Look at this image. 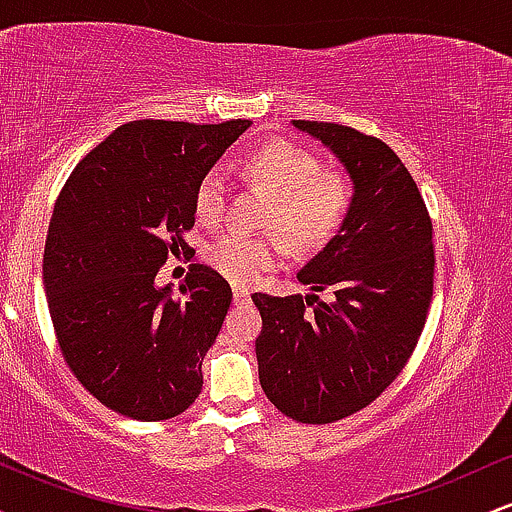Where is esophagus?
<instances>
[{
	"mask_svg": "<svg viewBox=\"0 0 512 512\" xmlns=\"http://www.w3.org/2000/svg\"><path fill=\"white\" fill-rule=\"evenodd\" d=\"M248 301H250V291L245 289V286L233 284V303H236V305H245Z\"/></svg>",
	"mask_w": 512,
	"mask_h": 512,
	"instance_id": "34e87169",
	"label": "esophagus"
}]
</instances>
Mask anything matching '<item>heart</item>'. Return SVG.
Segmentation results:
<instances>
[{
	"label": "heart",
	"mask_w": 512,
	"mask_h": 512,
	"mask_svg": "<svg viewBox=\"0 0 512 512\" xmlns=\"http://www.w3.org/2000/svg\"><path fill=\"white\" fill-rule=\"evenodd\" d=\"M248 178L274 195L267 226H279L301 248L330 240L351 207V187L342 175L325 173L310 151L286 142L264 144L245 161ZM228 185L219 168L197 182L195 211L202 221H219L226 209ZM286 245L279 236L223 233L209 245L207 260L238 284H252L264 272L279 267Z\"/></svg>",
	"instance_id": "b5f03b06"
}]
</instances>
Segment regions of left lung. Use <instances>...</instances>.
<instances>
[{"instance_id": "8db88e82", "label": "left lung", "mask_w": 512, "mask_h": 512, "mask_svg": "<svg viewBox=\"0 0 512 512\" xmlns=\"http://www.w3.org/2000/svg\"><path fill=\"white\" fill-rule=\"evenodd\" d=\"M342 163L351 207L298 281L308 296L255 293L260 385L281 414L332 424L368 407L402 373L433 296V226L414 178L380 139L334 122L293 120ZM330 288L332 302L317 290Z\"/></svg>"}]
</instances>
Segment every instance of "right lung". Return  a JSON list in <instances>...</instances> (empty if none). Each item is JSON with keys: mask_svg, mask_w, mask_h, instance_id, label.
I'll return each mask as SVG.
<instances>
[{"mask_svg": "<svg viewBox=\"0 0 512 512\" xmlns=\"http://www.w3.org/2000/svg\"><path fill=\"white\" fill-rule=\"evenodd\" d=\"M250 125L127 122L57 197L43 255L57 342L76 380L127 419H173L202 392L231 286L192 264L173 296L156 274L195 226L197 182Z\"/></svg>", "mask_w": 512, "mask_h": 512, "instance_id": "1", "label": "right lung"}]
</instances>
